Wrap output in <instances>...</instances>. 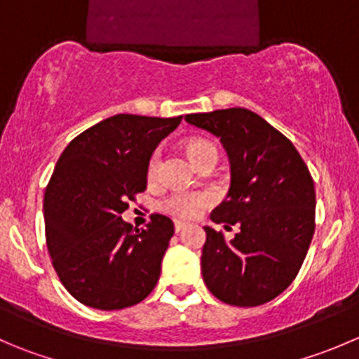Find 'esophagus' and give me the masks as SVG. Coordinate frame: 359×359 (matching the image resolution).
I'll return each instance as SVG.
<instances>
[{
    "label": "esophagus",
    "instance_id": "1",
    "mask_svg": "<svg viewBox=\"0 0 359 359\" xmlns=\"http://www.w3.org/2000/svg\"><path fill=\"white\" fill-rule=\"evenodd\" d=\"M173 226H175V231L177 233H180L184 228H186V224H184L182 221H175V224H173Z\"/></svg>",
    "mask_w": 359,
    "mask_h": 359
}]
</instances>
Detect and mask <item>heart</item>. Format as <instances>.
<instances>
[{"label": "heart", "instance_id": "b5f03b06", "mask_svg": "<svg viewBox=\"0 0 359 359\" xmlns=\"http://www.w3.org/2000/svg\"><path fill=\"white\" fill-rule=\"evenodd\" d=\"M186 152L191 158L194 165H200L203 159L210 158V156H217L214 145L210 142L203 140V138H193V140L186 142ZM159 163H161V154L159 151L152 152L147 163V179L156 180L159 173ZM212 196L208 193H173L163 201V208L168 214L175 215L180 219H193L203 210L207 205H210Z\"/></svg>", "mask_w": 359, "mask_h": 359}]
</instances>
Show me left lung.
<instances>
[{
	"instance_id": "8db88e82",
	"label": "left lung",
	"mask_w": 359,
	"mask_h": 359,
	"mask_svg": "<svg viewBox=\"0 0 359 359\" xmlns=\"http://www.w3.org/2000/svg\"><path fill=\"white\" fill-rule=\"evenodd\" d=\"M186 121L221 138L231 165L228 196L212 210L235 238L205 226L201 276L217 300L256 307L298 276L316 229V189L290 138L247 109L189 114Z\"/></svg>"
}]
</instances>
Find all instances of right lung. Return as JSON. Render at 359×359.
<instances>
[{
  "mask_svg": "<svg viewBox=\"0 0 359 359\" xmlns=\"http://www.w3.org/2000/svg\"><path fill=\"white\" fill-rule=\"evenodd\" d=\"M182 116L119 114L73 138L57 159L43 198L52 266L75 300L119 311L151 294L173 236L172 219L152 214L133 228L121 214L147 187V163Z\"/></svg>",
  "mask_w": 359,
  "mask_h": 359,
  "instance_id": "1",
  "label": "right lung"
}]
</instances>
